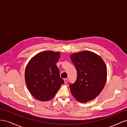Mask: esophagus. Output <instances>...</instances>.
Returning a JSON list of instances; mask_svg holds the SVG:
<instances>
[{
  "label": "esophagus",
  "mask_w": 127,
  "mask_h": 127,
  "mask_svg": "<svg viewBox=\"0 0 127 127\" xmlns=\"http://www.w3.org/2000/svg\"><path fill=\"white\" fill-rule=\"evenodd\" d=\"M64 82L65 84H67L68 82V79L67 78H64Z\"/></svg>",
  "instance_id": "obj_1"
}]
</instances>
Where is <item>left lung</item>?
<instances>
[{
	"label": "left lung",
	"mask_w": 127,
	"mask_h": 127,
	"mask_svg": "<svg viewBox=\"0 0 127 127\" xmlns=\"http://www.w3.org/2000/svg\"><path fill=\"white\" fill-rule=\"evenodd\" d=\"M77 76L69 84L71 93L78 102L86 103L101 93L107 79V68L102 58L95 53L83 51L70 56Z\"/></svg>",
	"instance_id": "obj_1"
}]
</instances>
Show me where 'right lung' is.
<instances>
[{
  "label": "right lung",
  "instance_id": "add662e5",
  "mask_svg": "<svg viewBox=\"0 0 127 127\" xmlns=\"http://www.w3.org/2000/svg\"><path fill=\"white\" fill-rule=\"evenodd\" d=\"M60 57L59 52L43 51L32 58L27 64L25 83L30 93L37 100H50L64 84L56 65Z\"/></svg>",
  "mask_w": 127,
  "mask_h": 127
}]
</instances>
